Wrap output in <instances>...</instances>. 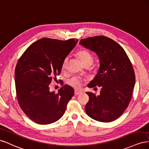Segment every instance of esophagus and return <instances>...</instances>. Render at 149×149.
I'll list each match as a JSON object with an SVG mask.
<instances>
[{
	"label": "esophagus",
	"mask_w": 149,
	"mask_h": 149,
	"mask_svg": "<svg viewBox=\"0 0 149 149\" xmlns=\"http://www.w3.org/2000/svg\"><path fill=\"white\" fill-rule=\"evenodd\" d=\"M82 93V91H78V90H75V92H74L75 95H79V94H80V93Z\"/></svg>",
	"instance_id": "esophagus-1"
}]
</instances>
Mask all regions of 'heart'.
Returning <instances> with one entry per match:
<instances>
[{"mask_svg": "<svg viewBox=\"0 0 149 149\" xmlns=\"http://www.w3.org/2000/svg\"><path fill=\"white\" fill-rule=\"evenodd\" d=\"M77 56L79 60L84 65H91L93 62L92 55L86 50H80L78 51ZM68 61V58H65L63 62L62 67L65 69ZM69 84L75 88H79L81 86V80L78 77H72L69 80Z\"/></svg>", "mask_w": 149, "mask_h": 149, "instance_id": "b5f03b06", "label": "heart"}]
</instances>
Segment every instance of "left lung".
I'll return each instance as SVG.
<instances>
[{
    "label": "left lung",
    "mask_w": 149,
    "mask_h": 149,
    "mask_svg": "<svg viewBox=\"0 0 149 149\" xmlns=\"http://www.w3.org/2000/svg\"><path fill=\"white\" fill-rule=\"evenodd\" d=\"M79 44L95 52L99 58L98 72L88 87H100L99 95L87 92L85 109L95 120L109 122L117 119L128 107L135 83L132 65L122 47L105 36L82 39Z\"/></svg>",
    "instance_id": "left-lung-1"
}]
</instances>
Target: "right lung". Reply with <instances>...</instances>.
<instances>
[{"instance_id":"obj_1","label":"right lung","mask_w":149,"mask_h":149,"mask_svg":"<svg viewBox=\"0 0 149 149\" xmlns=\"http://www.w3.org/2000/svg\"><path fill=\"white\" fill-rule=\"evenodd\" d=\"M78 40L43 38L33 43L19 58L15 70L17 97L20 108L32 121L41 125L57 121L74 95L65 85L57 93L49 85L61 72L63 61Z\"/></svg>"}]
</instances>
